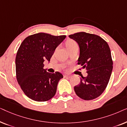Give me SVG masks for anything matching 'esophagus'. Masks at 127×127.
<instances>
[{"label": "esophagus", "instance_id": "esophagus-1", "mask_svg": "<svg viewBox=\"0 0 127 127\" xmlns=\"http://www.w3.org/2000/svg\"><path fill=\"white\" fill-rule=\"evenodd\" d=\"M64 76L65 77H67V78H70L71 77L70 74H64Z\"/></svg>", "mask_w": 127, "mask_h": 127}]
</instances>
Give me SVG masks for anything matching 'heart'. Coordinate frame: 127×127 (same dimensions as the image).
<instances>
[{
  "mask_svg": "<svg viewBox=\"0 0 127 127\" xmlns=\"http://www.w3.org/2000/svg\"><path fill=\"white\" fill-rule=\"evenodd\" d=\"M76 44L75 41H74L73 40H68L66 42V46L67 48H68L70 47L73 46L74 45H76Z\"/></svg>",
  "mask_w": 127,
  "mask_h": 127,
  "instance_id": "obj_1",
  "label": "heart"
}]
</instances>
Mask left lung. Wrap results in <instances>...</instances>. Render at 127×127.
Returning <instances> with one entry per match:
<instances>
[{
	"label": "left lung",
	"mask_w": 127,
	"mask_h": 127,
	"mask_svg": "<svg viewBox=\"0 0 127 127\" xmlns=\"http://www.w3.org/2000/svg\"><path fill=\"white\" fill-rule=\"evenodd\" d=\"M80 48L78 64L86 69L88 75L81 77L74 86L76 95L84 100L99 96L106 88L113 69V61L108 44L100 36L84 32L69 36Z\"/></svg>",
	"instance_id": "1"
}]
</instances>
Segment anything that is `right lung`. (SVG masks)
Returning a JSON list of instances; mask_svg holds the SVG:
<instances>
[{
	"instance_id": "1",
	"label": "right lung",
	"mask_w": 127,
	"mask_h": 127,
	"mask_svg": "<svg viewBox=\"0 0 127 127\" xmlns=\"http://www.w3.org/2000/svg\"><path fill=\"white\" fill-rule=\"evenodd\" d=\"M65 35L53 36L39 33L28 36L21 44L15 58L16 77L24 94L37 102L50 100L55 95L57 85L63 75L44 69V61L50 62Z\"/></svg>"
}]
</instances>
